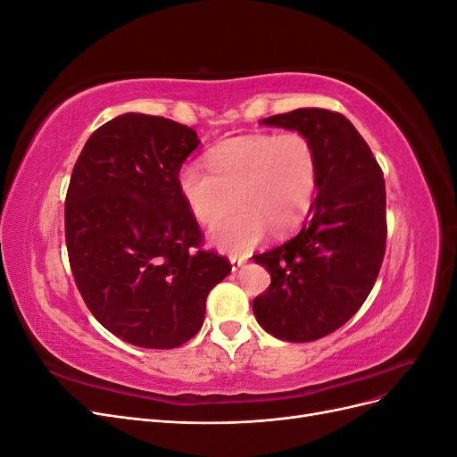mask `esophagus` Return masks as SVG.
Returning a JSON list of instances; mask_svg holds the SVG:
<instances>
[{
  "label": "esophagus",
  "instance_id": "esophagus-1",
  "mask_svg": "<svg viewBox=\"0 0 457 457\" xmlns=\"http://www.w3.org/2000/svg\"><path fill=\"white\" fill-rule=\"evenodd\" d=\"M245 262V257H230V265H232V270H237V269H240L242 265Z\"/></svg>",
  "mask_w": 457,
  "mask_h": 457
}]
</instances>
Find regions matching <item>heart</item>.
<instances>
[{"label": "heart", "instance_id": "b5f03b06", "mask_svg": "<svg viewBox=\"0 0 457 457\" xmlns=\"http://www.w3.org/2000/svg\"><path fill=\"white\" fill-rule=\"evenodd\" d=\"M205 171L185 163L179 190L204 227L240 210L213 230V242L230 253H244L270 228L284 234L301 225L314 204L318 156L299 131L255 133L220 143L207 152Z\"/></svg>", "mask_w": 457, "mask_h": 457}]
</instances>
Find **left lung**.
I'll list each match as a JSON object with an SVG mask.
<instances>
[{
	"label": "left lung",
	"mask_w": 457,
	"mask_h": 457,
	"mask_svg": "<svg viewBox=\"0 0 457 457\" xmlns=\"http://www.w3.org/2000/svg\"><path fill=\"white\" fill-rule=\"evenodd\" d=\"M262 123L312 141L318 195L294 238L253 255L270 272L253 314L282 341H314L353 318L378 280L386 245L385 179L362 135L334 110L297 108Z\"/></svg>",
	"instance_id": "obj_1"
}]
</instances>
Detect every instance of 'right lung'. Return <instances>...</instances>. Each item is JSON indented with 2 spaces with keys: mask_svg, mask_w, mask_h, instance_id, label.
Listing matches in <instances>:
<instances>
[{
  "mask_svg": "<svg viewBox=\"0 0 457 457\" xmlns=\"http://www.w3.org/2000/svg\"><path fill=\"white\" fill-rule=\"evenodd\" d=\"M198 135L162 116L106 121L78 156L64 202L74 282L108 331L145 349L195 337L205 299L230 261L204 250V232L179 190Z\"/></svg>",
  "mask_w": 457,
  "mask_h": 457,
  "instance_id": "obj_1",
  "label": "right lung"
}]
</instances>
